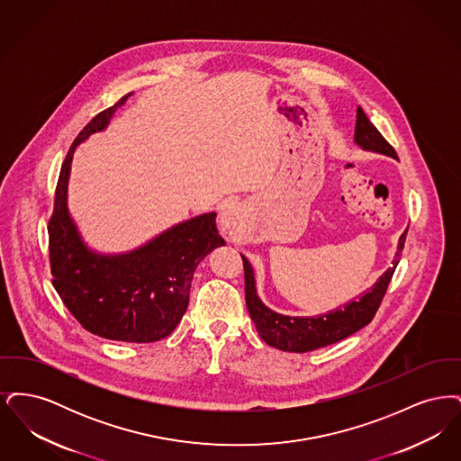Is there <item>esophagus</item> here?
Listing matches in <instances>:
<instances>
[{
  "mask_svg": "<svg viewBox=\"0 0 461 461\" xmlns=\"http://www.w3.org/2000/svg\"><path fill=\"white\" fill-rule=\"evenodd\" d=\"M220 226L222 231H231L235 228V214L231 211H224L221 214Z\"/></svg>",
  "mask_w": 461,
  "mask_h": 461,
  "instance_id": "obj_1",
  "label": "esophagus"
}]
</instances>
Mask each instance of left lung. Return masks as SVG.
<instances>
[{
  "instance_id": "1",
  "label": "left lung",
  "mask_w": 461,
  "mask_h": 461,
  "mask_svg": "<svg viewBox=\"0 0 461 461\" xmlns=\"http://www.w3.org/2000/svg\"><path fill=\"white\" fill-rule=\"evenodd\" d=\"M354 143L366 152L397 158L394 149L373 126L361 107H357V115H356ZM406 233H408V228L399 237L393 266L378 278V282L370 290H366L351 303L320 316H285L264 306L256 290L254 269L241 256L243 271H245V303L261 339L267 346L282 351L307 352L335 344L356 333L357 330L366 327L372 321L376 309L380 307V303L387 292V286L391 284V278L401 259V250L404 247Z\"/></svg>"
}]
</instances>
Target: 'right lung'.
Returning <instances> with one entry per match:
<instances>
[{"instance_id":"right-lung-1","label":"right lung","mask_w":461,"mask_h":461,"mask_svg":"<svg viewBox=\"0 0 461 461\" xmlns=\"http://www.w3.org/2000/svg\"><path fill=\"white\" fill-rule=\"evenodd\" d=\"M130 95L93 117L74 140L55 190L48 222L53 286L85 329L110 340L147 344L166 339L181 321L200 261L224 245L216 212L177 222L124 254H100L83 241L67 209V183L79 143L109 126Z\"/></svg>"}]
</instances>
